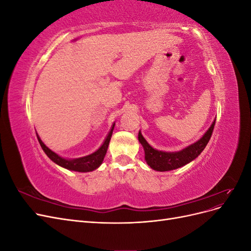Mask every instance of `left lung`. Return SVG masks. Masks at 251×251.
Instances as JSON below:
<instances>
[{"instance_id": "8db88e82", "label": "left lung", "mask_w": 251, "mask_h": 251, "mask_svg": "<svg viewBox=\"0 0 251 251\" xmlns=\"http://www.w3.org/2000/svg\"><path fill=\"white\" fill-rule=\"evenodd\" d=\"M216 119L212 121L208 130L205 132L202 137L191 146L178 151H158L150 146L149 142L144 139L141 132L138 133V140L141 143L144 150V159L151 169L158 172H168L176 170L184 166L185 164L193 161L198 157L202 151L207 146V143L211 137L212 131H214Z\"/></svg>"}]
</instances>
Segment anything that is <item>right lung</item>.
<instances>
[{"instance_id":"add662e5","label":"right lung","mask_w":251,"mask_h":251,"mask_svg":"<svg viewBox=\"0 0 251 251\" xmlns=\"http://www.w3.org/2000/svg\"><path fill=\"white\" fill-rule=\"evenodd\" d=\"M114 126H115V124L112 126L111 131L109 132L107 138L104 139V142L102 143V146L100 149H98L96 151H94V153L90 154L88 156L80 157V158H75V159H66L62 156L57 155L56 153H54V151H51L48 147H46V144H45L41 140L39 135L36 134V136H37V139H39V142L41 144L43 151H45V154H46L55 164L62 166V168L67 169L69 171L79 172V173H87V172H92V171L98 169L100 166V164L102 163L103 158H104L105 154H107V151H108L109 143H110V140H111V137H112Z\"/></svg>"}]
</instances>
